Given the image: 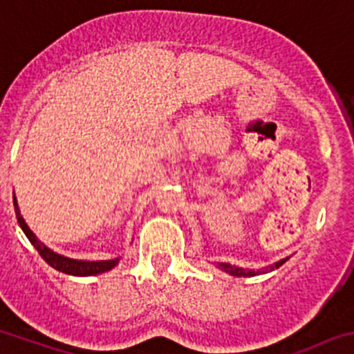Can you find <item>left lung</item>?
Instances as JSON below:
<instances>
[{
  "label": "left lung",
  "mask_w": 354,
  "mask_h": 354,
  "mask_svg": "<svg viewBox=\"0 0 354 354\" xmlns=\"http://www.w3.org/2000/svg\"><path fill=\"white\" fill-rule=\"evenodd\" d=\"M287 261H288V257L287 259H281V261L274 262V264H272V266H268V268L257 269V271H255V269H243V268H238V266H231V264H227V262H218L217 268L222 269V271H225V272H230L231 276H243V278H250V276L264 274V272L272 271V269H278V268H280V266H283Z\"/></svg>",
  "instance_id": "1"
}]
</instances>
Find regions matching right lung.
Masks as SVG:
<instances>
[{
	"mask_svg": "<svg viewBox=\"0 0 354 354\" xmlns=\"http://www.w3.org/2000/svg\"><path fill=\"white\" fill-rule=\"evenodd\" d=\"M13 207H15L17 222H19V225L22 227L24 234L29 238V241H31L32 247L38 250V254L41 255L43 261H45L48 266H52L53 269H57V271L66 272V274H73V276H93V274H100V272L111 271V269L116 268L118 262H120L121 257L109 259V261H80V259H71V257H66V255L57 254V252H53L52 248L46 247L45 243H41V241L36 238V234L29 230V225L26 224L24 217L20 215V208L15 200V194H13Z\"/></svg>",
	"mask_w": 354,
	"mask_h": 354,
	"instance_id": "add662e5",
	"label": "right lung"
}]
</instances>
